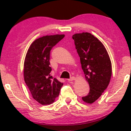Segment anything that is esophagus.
<instances>
[{"label": "esophagus", "instance_id": "obj_1", "mask_svg": "<svg viewBox=\"0 0 131 131\" xmlns=\"http://www.w3.org/2000/svg\"><path fill=\"white\" fill-rule=\"evenodd\" d=\"M74 80H75V78L74 77H71V78H70V79H68V81H69V82H70V81H74Z\"/></svg>", "mask_w": 131, "mask_h": 131}]
</instances>
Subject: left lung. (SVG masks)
Returning <instances> with one entry per match:
<instances>
[{"mask_svg":"<svg viewBox=\"0 0 131 131\" xmlns=\"http://www.w3.org/2000/svg\"><path fill=\"white\" fill-rule=\"evenodd\" d=\"M72 37L90 87L89 94L82 99L85 103L92 104L102 95L109 84L112 73V62L103 43L91 33H78Z\"/></svg>","mask_w":131,"mask_h":131,"instance_id":"left-lung-1","label":"left lung"}]
</instances>
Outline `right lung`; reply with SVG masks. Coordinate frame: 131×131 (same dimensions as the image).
Here are the masks:
<instances>
[{"label": "right lung", "instance_id": "1", "mask_svg": "<svg viewBox=\"0 0 131 131\" xmlns=\"http://www.w3.org/2000/svg\"><path fill=\"white\" fill-rule=\"evenodd\" d=\"M64 34L45 36L31 43L24 62V79L33 99L41 105H50L59 95L63 83L50 75V53Z\"/></svg>", "mask_w": 131, "mask_h": 131}]
</instances>
